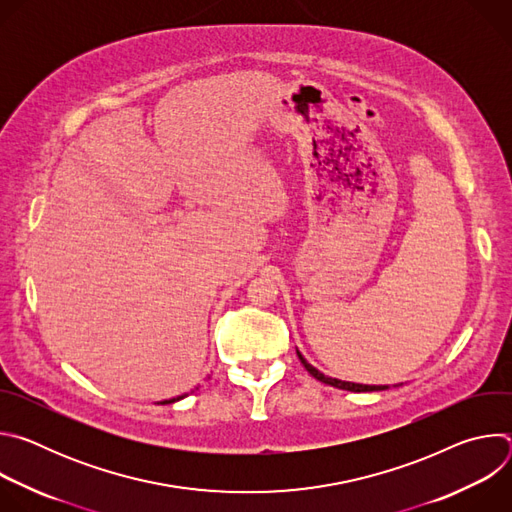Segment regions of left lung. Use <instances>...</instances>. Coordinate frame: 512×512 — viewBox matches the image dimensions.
Listing matches in <instances>:
<instances>
[{"mask_svg":"<svg viewBox=\"0 0 512 512\" xmlns=\"http://www.w3.org/2000/svg\"><path fill=\"white\" fill-rule=\"evenodd\" d=\"M298 356L302 360V364L306 367V371L318 379L320 383H326L330 387H336V389H342V391H352V393H371V391H387L389 387L387 385H360V383H348V381H340V379H332V377H326L324 373H320L316 367H312V364L302 356V352L298 350Z\"/></svg>","mask_w":512,"mask_h":512,"instance_id":"8db88e82","label":"left lung"}]
</instances>
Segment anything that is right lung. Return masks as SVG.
Instances as JSON below:
<instances>
[{
  "instance_id": "add662e5",
  "label": "right lung",
  "mask_w": 512,
  "mask_h": 512,
  "mask_svg": "<svg viewBox=\"0 0 512 512\" xmlns=\"http://www.w3.org/2000/svg\"><path fill=\"white\" fill-rule=\"evenodd\" d=\"M186 395H180V397H176V399H170V401H164V403H174V401H180V399H184Z\"/></svg>"
}]
</instances>
